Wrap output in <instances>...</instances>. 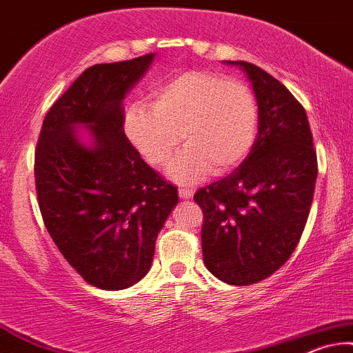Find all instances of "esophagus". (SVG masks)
<instances>
[{
  "label": "esophagus",
  "instance_id": "34e87169",
  "mask_svg": "<svg viewBox=\"0 0 353 353\" xmlns=\"http://www.w3.org/2000/svg\"><path fill=\"white\" fill-rule=\"evenodd\" d=\"M179 197L182 200H189V199L194 197V190L187 189V187H181V189H179Z\"/></svg>",
  "mask_w": 353,
  "mask_h": 353
}]
</instances>
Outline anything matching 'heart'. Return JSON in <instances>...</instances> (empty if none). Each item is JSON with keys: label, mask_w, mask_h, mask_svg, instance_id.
<instances>
[{"label": "heart", "mask_w": 353, "mask_h": 353, "mask_svg": "<svg viewBox=\"0 0 353 353\" xmlns=\"http://www.w3.org/2000/svg\"><path fill=\"white\" fill-rule=\"evenodd\" d=\"M149 107L125 112V135L151 166L161 168L182 143L169 176L194 184L225 176L248 159L257 135L259 107L246 83L213 71H185L156 88Z\"/></svg>", "instance_id": "heart-1"}]
</instances>
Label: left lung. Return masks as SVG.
Masks as SVG:
<instances>
[{
  "instance_id": "1",
  "label": "left lung",
  "mask_w": 353,
  "mask_h": 353,
  "mask_svg": "<svg viewBox=\"0 0 353 353\" xmlns=\"http://www.w3.org/2000/svg\"><path fill=\"white\" fill-rule=\"evenodd\" d=\"M259 133L248 159L195 192L203 212V264L230 285H252L288 261L313 203L318 158L303 105L279 79L248 61Z\"/></svg>"
}]
</instances>
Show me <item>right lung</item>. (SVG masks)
<instances>
[{
	"label": "right lung",
	"instance_id": "right-lung-1",
	"mask_svg": "<svg viewBox=\"0 0 353 353\" xmlns=\"http://www.w3.org/2000/svg\"><path fill=\"white\" fill-rule=\"evenodd\" d=\"M153 53L89 66L50 107L35 148V190L53 243L92 287L123 290L148 274L177 187L150 168L123 132L122 101ZM81 123L92 147L74 135Z\"/></svg>",
	"mask_w": 353,
	"mask_h": 353
}]
</instances>
